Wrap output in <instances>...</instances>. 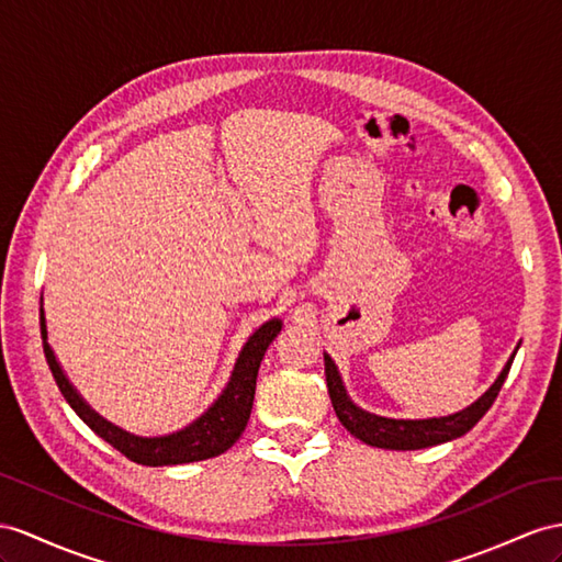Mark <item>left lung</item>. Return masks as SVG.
<instances>
[{
    "instance_id": "obj_1",
    "label": "left lung",
    "mask_w": 562,
    "mask_h": 562,
    "mask_svg": "<svg viewBox=\"0 0 562 562\" xmlns=\"http://www.w3.org/2000/svg\"><path fill=\"white\" fill-rule=\"evenodd\" d=\"M520 349L517 344L513 356L508 358L506 368L501 370L496 382L488 386V390L470 404L468 408L458 411L453 415H443V418H427V420H396V418H382V415L368 413L358 408L349 398L347 390H344V382L339 378V370L333 358L325 353V380H327V392L333 398V406L339 423L347 427L356 439H361L370 446H378V449H392V451H415V449H427V446H437L443 441H451L463 437L474 425L482 420V415L492 408L496 401L503 382L508 378V370L513 366V358Z\"/></svg>"
}]
</instances>
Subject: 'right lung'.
<instances>
[{
  "instance_id": "right-lung-1",
  "label": "right lung",
  "mask_w": 562,
  "mask_h": 562,
  "mask_svg": "<svg viewBox=\"0 0 562 562\" xmlns=\"http://www.w3.org/2000/svg\"><path fill=\"white\" fill-rule=\"evenodd\" d=\"M280 329H282V321L278 318H272L256 329V333L249 337V341L244 344V349L239 351V358L233 368V375H229L225 384V390L206 408V413H201L194 423L172 431V435L137 437L104 420L99 413H94L88 406V401L78 394L76 386L68 382L66 372L61 370L59 361H56V356L47 341V321H45V311L40 306V333H42V347H45V358L70 408L80 415V420L88 425L94 435L109 441L113 449H119L125 458H131L133 463L151 465V468L182 465V463H194V460L221 456L241 437L254 406L258 368H261V361L270 347V341L280 335Z\"/></svg>"
}]
</instances>
